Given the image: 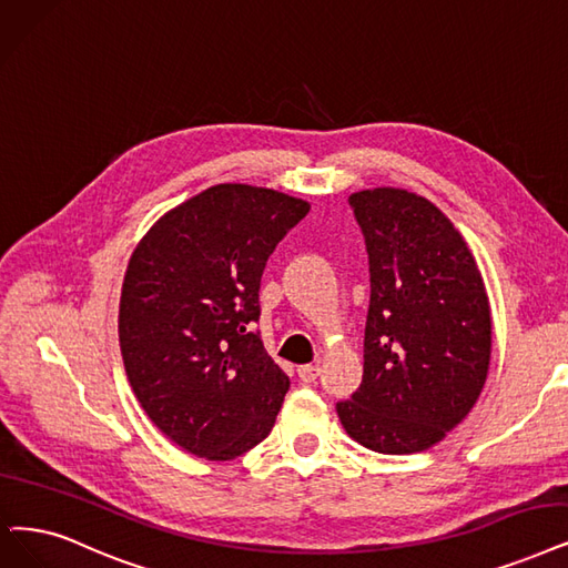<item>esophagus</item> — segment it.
Wrapping results in <instances>:
<instances>
[{
	"label": "esophagus",
	"instance_id": "esophagus-1",
	"mask_svg": "<svg viewBox=\"0 0 568 568\" xmlns=\"http://www.w3.org/2000/svg\"><path fill=\"white\" fill-rule=\"evenodd\" d=\"M298 377H301V382L312 384L316 377H320V366H301Z\"/></svg>",
	"mask_w": 568,
	"mask_h": 568
}]
</instances>
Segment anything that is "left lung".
<instances>
[{"label": "left lung", "instance_id": "obj_1", "mask_svg": "<svg viewBox=\"0 0 568 568\" xmlns=\"http://www.w3.org/2000/svg\"><path fill=\"white\" fill-rule=\"evenodd\" d=\"M366 237L371 307L363 379L337 417L379 455L440 443L478 400L491 356V312L468 244L426 197L403 189L349 195Z\"/></svg>", "mask_w": 568, "mask_h": 568}]
</instances>
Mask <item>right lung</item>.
Returning <instances> with one entry per match:
<instances>
[{"label":"right lung","mask_w":568,"mask_h":568,"mask_svg":"<svg viewBox=\"0 0 568 568\" xmlns=\"http://www.w3.org/2000/svg\"><path fill=\"white\" fill-rule=\"evenodd\" d=\"M310 212L286 193L219 184L158 219L134 248L119 337L130 387L163 434L231 462L275 426L288 377L254 333L280 240Z\"/></svg>","instance_id":"1"}]
</instances>
